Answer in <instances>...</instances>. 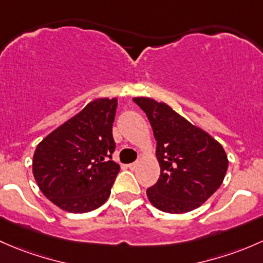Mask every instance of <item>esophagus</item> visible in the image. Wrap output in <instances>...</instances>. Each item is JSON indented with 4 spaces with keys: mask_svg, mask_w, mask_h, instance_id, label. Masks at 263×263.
Listing matches in <instances>:
<instances>
[{
    "mask_svg": "<svg viewBox=\"0 0 263 263\" xmlns=\"http://www.w3.org/2000/svg\"><path fill=\"white\" fill-rule=\"evenodd\" d=\"M128 167H129V170H132V171H134V170L138 167V163H137V162H134V163L128 164Z\"/></svg>",
    "mask_w": 263,
    "mask_h": 263,
    "instance_id": "obj_1",
    "label": "esophagus"
}]
</instances>
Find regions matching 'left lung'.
I'll use <instances>...</instances> for the list:
<instances>
[{"label":"left lung","mask_w":263,"mask_h":263,"mask_svg":"<svg viewBox=\"0 0 263 263\" xmlns=\"http://www.w3.org/2000/svg\"><path fill=\"white\" fill-rule=\"evenodd\" d=\"M133 101L145 112L157 140L161 175L147 190L151 204L170 214L201 206L226 177L229 161L224 148L164 102L151 97H134Z\"/></svg>","instance_id":"obj_1"}]
</instances>
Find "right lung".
Returning <instances> with one entry per match:
<instances>
[{
	"instance_id": "add662e5",
	"label": "right lung",
	"mask_w": 263,
	"mask_h": 263,
	"mask_svg": "<svg viewBox=\"0 0 263 263\" xmlns=\"http://www.w3.org/2000/svg\"><path fill=\"white\" fill-rule=\"evenodd\" d=\"M116 107V97L92 100L37 144L32 175L40 191L59 209L88 213L109 199L120 171L110 159Z\"/></svg>"
}]
</instances>
